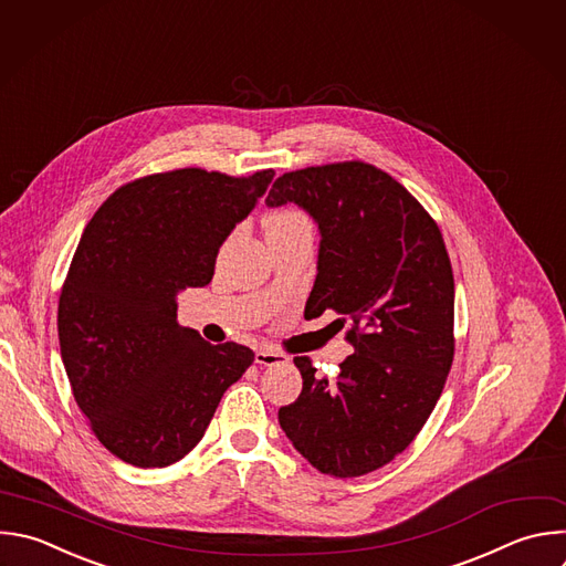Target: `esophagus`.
I'll return each instance as SVG.
<instances>
[{"label":"esophagus","mask_w":566,"mask_h":566,"mask_svg":"<svg viewBox=\"0 0 566 566\" xmlns=\"http://www.w3.org/2000/svg\"><path fill=\"white\" fill-rule=\"evenodd\" d=\"M255 361L260 366H275V364H286L289 361V355L275 350V348H258L255 350Z\"/></svg>","instance_id":"34e87169"}]
</instances>
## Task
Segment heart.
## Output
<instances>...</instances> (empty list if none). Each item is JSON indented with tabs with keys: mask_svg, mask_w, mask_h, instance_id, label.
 <instances>
[{
	"mask_svg": "<svg viewBox=\"0 0 566 566\" xmlns=\"http://www.w3.org/2000/svg\"><path fill=\"white\" fill-rule=\"evenodd\" d=\"M269 233H308V235H313V220L300 207H284L269 218Z\"/></svg>",
	"mask_w": 566,
	"mask_h": 566,
	"instance_id": "1",
	"label": "heart"
}]
</instances>
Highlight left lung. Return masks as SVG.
I'll use <instances>...</instances> for the list:
<instances>
[{
  "label": "left lung",
  "mask_w": 566,
  "mask_h": 566,
  "mask_svg": "<svg viewBox=\"0 0 566 566\" xmlns=\"http://www.w3.org/2000/svg\"><path fill=\"white\" fill-rule=\"evenodd\" d=\"M286 202L322 235L304 315H342L355 353L335 378L295 357L302 394L280 409V427L319 473L357 478L400 455L440 400L455 350L451 260L436 220L373 164L284 172L266 205Z\"/></svg>",
  "instance_id": "1"
}]
</instances>
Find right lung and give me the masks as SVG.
Returning a JSON list of instances; mask_svg holds the SVG:
<instances>
[{
  "instance_id": "right-lung-1",
  "label": "right lung",
  "mask_w": 566,
  "mask_h": 566,
  "mask_svg": "<svg viewBox=\"0 0 566 566\" xmlns=\"http://www.w3.org/2000/svg\"><path fill=\"white\" fill-rule=\"evenodd\" d=\"M273 175H146L119 186L86 224L60 295V348L77 407L126 464L181 460L253 364L251 348L213 346L179 326L175 295L211 282L222 242Z\"/></svg>"
}]
</instances>
